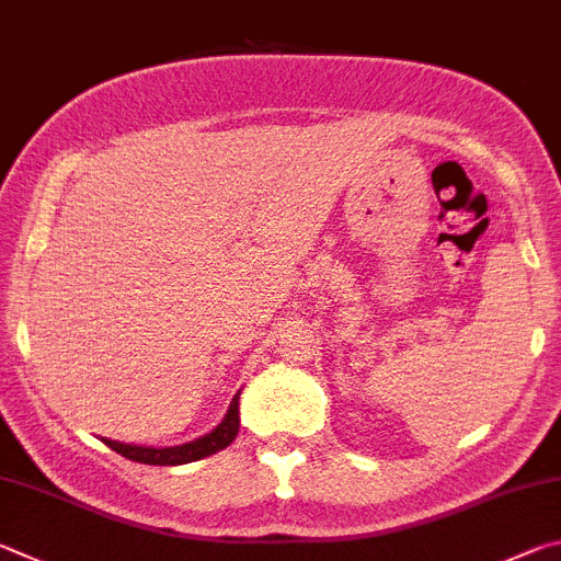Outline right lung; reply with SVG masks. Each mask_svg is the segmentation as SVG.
<instances>
[{
	"label": "right lung",
	"mask_w": 561,
	"mask_h": 561,
	"mask_svg": "<svg viewBox=\"0 0 561 561\" xmlns=\"http://www.w3.org/2000/svg\"><path fill=\"white\" fill-rule=\"evenodd\" d=\"M238 400H240V392L232 397L226 420H222L210 434L201 436V439L191 442V444L169 446V449H147V446H131V444H119V442H110V439H103V442L110 446L112 451H117L119 456L129 458V461L149 463V466H181V463L198 461V458H206L210 454L226 449V446L238 436V430H240Z\"/></svg>",
	"instance_id": "add662e5"
}]
</instances>
